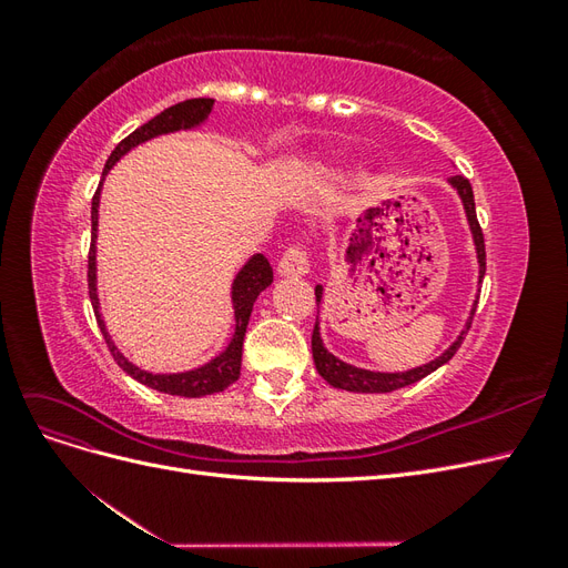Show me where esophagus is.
<instances>
[{
  "mask_svg": "<svg viewBox=\"0 0 568 568\" xmlns=\"http://www.w3.org/2000/svg\"><path fill=\"white\" fill-rule=\"evenodd\" d=\"M311 263H307V253L301 246H291L277 263V274L282 277H305Z\"/></svg>",
  "mask_w": 568,
  "mask_h": 568,
  "instance_id": "34e87169",
  "label": "esophagus"
}]
</instances>
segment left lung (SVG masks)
<instances>
[{"label": "left lung", "instance_id": "8db88e82", "mask_svg": "<svg viewBox=\"0 0 568 568\" xmlns=\"http://www.w3.org/2000/svg\"><path fill=\"white\" fill-rule=\"evenodd\" d=\"M448 184L457 192V196L462 201L464 215H467V222H469V232H471L474 248H476V263H478V284H480V282H484V274H486V246H484V232H480L478 220H476V205H474L471 184H469V180H464L462 175L450 178ZM322 296H324V286L317 284L315 286L317 322H315V329H313V359H315V367H317L320 376H322L326 384L334 386V388L353 390V393H390V390H398L403 386L415 384V382L424 379V376L436 372L438 367H443L457 353L464 334L469 332L471 317L476 313V303H478V296H476V301L471 305L469 320H467V324H464L462 334L455 338V343H453L448 351L440 353L436 359H432V363H426V365L415 367V369H407V372H374V369H363V367H355V365L343 363V359H338L334 353L326 351L324 341L320 336V305H322Z\"/></svg>", "mask_w": 568, "mask_h": 568}]
</instances>
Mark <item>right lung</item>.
<instances>
[{"label":"right lung","instance_id":"add662e5","mask_svg":"<svg viewBox=\"0 0 568 568\" xmlns=\"http://www.w3.org/2000/svg\"><path fill=\"white\" fill-rule=\"evenodd\" d=\"M213 104H215V99H186V101H180V104H175V106L161 111L156 118H151L149 123L136 128L132 134H128L125 140L113 149V153L104 165V178L109 175V170L134 146L156 140V136H163V134L201 128L205 120H209ZM104 178H101V182L97 186V194L92 199V246H90V261H88V284H90V301L94 307L99 329H101V334H104L109 348L115 357V363L123 367L132 376V379H136L153 390H161V393L184 395V398H203V395H213V393L225 390L230 384H234L239 379V372H242V348H244V336H246V326H248L253 303L257 296H261V291H265L272 284V267L267 263V257L263 253H255L253 257H248L246 265L236 272V277L232 282V307H234V322H236L234 334L227 343V348L220 355H215L211 363H205L194 369H186V372H173V374H153L142 367H136L123 353L118 351V346L106 329V322H104V317H101V303H99V288H97V232H99V199H101V186H104Z\"/></svg>","mask_w":568,"mask_h":568}]
</instances>
